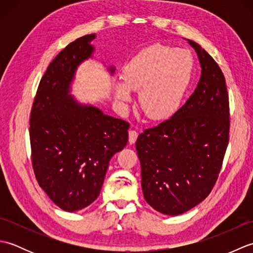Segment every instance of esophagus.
<instances>
[{"label": "esophagus", "mask_w": 253, "mask_h": 253, "mask_svg": "<svg viewBox=\"0 0 253 253\" xmlns=\"http://www.w3.org/2000/svg\"><path fill=\"white\" fill-rule=\"evenodd\" d=\"M138 138V132L136 130H129V142L135 143Z\"/></svg>", "instance_id": "34e87169"}]
</instances>
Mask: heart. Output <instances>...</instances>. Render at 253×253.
Here are the masks:
<instances>
[{
  "instance_id": "obj_1",
  "label": "heart",
  "mask_w": 253,
  "mask_h": 253,
  "mask_svg": "<svg viewBox=\"0 0 253 253\" xmlns=\"http://www.w3.org/2000/svg\"><path fill=\"white\" fill-rule=\"evenodd\" d=\"M190 51L154 43L144 47L124 67L116 83L121 103L131 101V90H140L139 104L150 120L162 121L178 111L195 73Z\"/></svg>"
}]
</instances>
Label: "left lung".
Returning <instances> with one entry per match:
<instances>
[{
    "label": "left lung",
    "mask_w": 253,
    "mask_h": 253,
    "mask_svg": "<svg viewBox=\"0 0 253 253\" xmlns=\"http://www.w3.org/2000/svg\"><path fill=\"white\" fill-rule=\"evenodd\" d=\"M188 42L202 68L195 92L169 120L144 129L136 142L143 197L168 215L185 213L210 195L229 139V101L223 72L206 50Z\"/></svg>",
    "instance_id": "8db88e82"
}]
</instances>
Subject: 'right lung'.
Wrapping results in <instances>:
<instances>
[{
  "label": "right lung",
  "instance_id": "1",
  "mask_svg": "<svg viewBox=\"0 0 253 253\" xmlns=\"http://www.w3.org/2000/svg\"><path fill=\"white\" fill-rule=\"evenodd\" d=\"M94 38H78L58 53L40 80L30 113L31 163L38 184L67 212L99 197L111 158L128 141L127 122L79 104L69 94L77 66L94 50L90 44Z\"/></svg>",
  "mask_w": 253,
  "mask_h": 253
}]
</instances>
